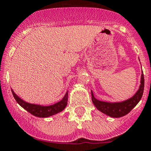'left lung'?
Masks as SVG:
<instances>
[{"label":"left lung","instance_id":"8db88e82","mask_svg":"<svg viewBox=\"0 0 151 151\" xmlns=\"http://www.w3.org/2000/svg\"><path fill=\"white\" fill-rule=\"evenodd\" d=\"M143 90L144 76L143 72L142 71L140 85H139L138 90L132 98L126 100V101H122V102H106V101H101L96 99L93 95V91H91L92 101H93L94 106L97 108V109L102 113L111 117H114V118H119V117L124 116L129 114L132 109L135 107L136 105L138 104L139 101L142 98Z\"/></svg>","mask_w":151,"mask_h":151}]
</instances>
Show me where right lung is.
I'll return each mask as SVG.
<instances>
[{
    "label": "right lung",
    "instance_id": "1",
    "mask_svg": "<svg viewBox=\"0 0 151 151\" xmlns=\"http://www.w3.org/2000/svg\"><path fill=\"white\" fill-rule=\"evenodd\" d=\"M12 92L17 102L23 109L27 111L29 113L34 115L35 116L40 117V118H46V117L51 116L59 113V112L62 111L63 109L66 108V105H67L68 92H69L68 90L66 91V94L64 95L61 101H58L56 104L53 105H50V106H42V105L29 104V103L26 102L24 100H22V98H20L14 93L12 89Z\"/></svg>",
    "mask_w": 151,
    "mask_h": 151
}]
</instances>
